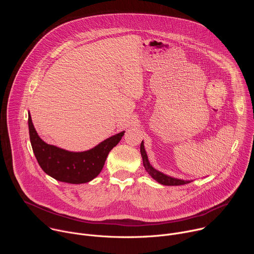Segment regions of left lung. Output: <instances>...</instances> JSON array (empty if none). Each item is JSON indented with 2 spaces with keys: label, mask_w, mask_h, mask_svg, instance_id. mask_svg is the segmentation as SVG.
I'll use <instances>...</instances> for the list:
<instances>
[{
  "label": "left lung",
  "mask_w": 254,
  "mask_h": 254,
  "mask_svg": "<svg viewBox=\"0 0 254 254\" xmlns=\"http://www.w3.org/2000/svg\"><path fill=\"white\" fill-rule=\"evenodd\" d=\"M140 155L142 158V164H143L144 169H146V171L149 173V175L154 180H156L158 183L165 185V186H180V185H185V184L192 182V180H182V179L173 178L171 176H168V175L156 170L149 162L148 155L143 147V140L140 143Z\"/></svg>",
  "instance_id": "8db88e82"
}]
</instances>
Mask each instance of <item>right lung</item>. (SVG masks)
Returning <instances> with one entry per match:
<instances>
[{"label":"right lung","instance_id":"1","mask_svg":"<svg viewBox=\"0 0 254 254\" xmlns=\"http://www.w3.org/2000/svg\"><path fill=\"white\" fill-rule=\"evenodd\" d=\"M30 141L41 169L57 181L69 184L90 182L101 172L105 160L122 139L125 130L108 137L84 152H70L46 143L36 131L31 115H28Z\"/></svg>","mask_w":254,"mask_h":254}]
</instances>
